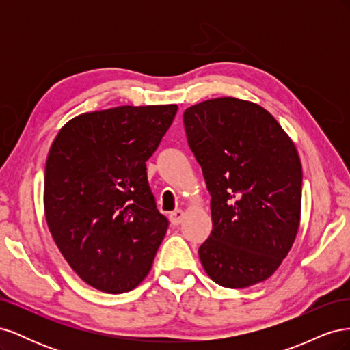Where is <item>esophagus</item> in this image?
I'll list each match as a JSON object with an SVG mask.
<instances>
[{"mask_svg":"<svg viewBox=\"0 0 350 350\" xmlns=\"http://www.w3.org/2000/svg\"><path fill=\"white\" fill-rule=\"evenodd\" d=\"M169 220H171V224H172L174 226L181 225L183 220H184V211H183V210H175V211H172V213L169 215Z\"/></svg>","mask_w":350,"mask_h":350,"instance_id":"1","label":"esophagus"}]
</instances>
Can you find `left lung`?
Here are the masks:
<instances>
[{
	"mask_svg": "<svg viewBox=\"0 0 350 350\" xmlns=\"http://www.w3.org/2000/svg\"><path fill=\"white\" fill-rule=\"evenodd\" d=\"M184 125L211 196L213 230L198 248L204 271L229 289L269 279L301 224L295 143L269 111L229 96L187 108Z\"/></svg>",
	"mask_w": 350,
	"mask_h": 350,
	"instance_id": "left-lung-1",
	"label": "left lung"
}]
</instances>
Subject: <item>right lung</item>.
<instances>
[{"instance_id":"add662e5","label":"right lung","mask_w":350,"mask_h":350,"mask_svg":"<svg viewBox=\"0 0 350 350\" xmlns=\"http://www.w3.org/2000/svg\"><path fill=\"white\" fill-rule=\"evenodd\" d=\"M178 105L116 107L71 118L52 143L44 210L68 266L92 288L124 293L149 274L167 219L159 213L146 162Z\"/></svg>"}]
</instances>
